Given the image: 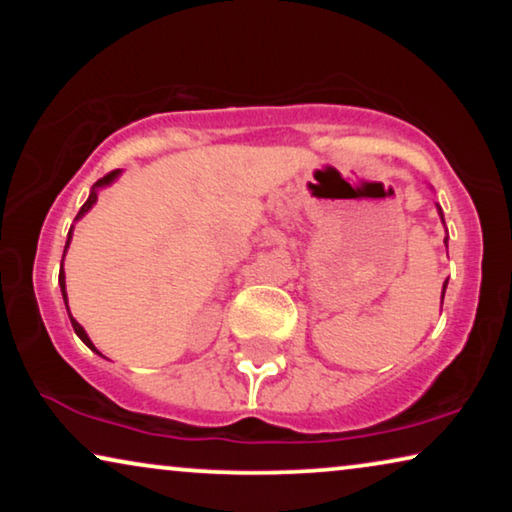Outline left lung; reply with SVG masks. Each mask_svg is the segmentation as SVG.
<instances>
[{
	"label": "left lung",
	"mask_w": 512,
	"mask_h": 512,
	"mask_svg": "<svg viewBox=\"0 0 512 512\" xmlns=\"http://www.w3.org/2000/svg\"><path fill=\"white\" fill-rule=\"evenodd\" d=\"M438 214H440V219H443V209L438 207ZM443 223H445V219H443ZM445 242H447V237H445ZM445 289H447V282L443 284V298H445Z\"/></svg>",
	"instance_id": "obj_1"
}]
</instances>
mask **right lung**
<instances>
[{"mask_svg": "<svg viewBox=\"0 0 512 512\" xmlns=\"http://www.w3.org/2000/svg\"><path fill=\"white\" fill-rule=\"evenodd\" d=\"M118 174H121V170H114V172H109V174H107V177H102V179H97V181H95L93 191H90V195H88V200H86V202H83V207L79 209V214H76V219H81V216H83V214H88V212H90V207H93V205H95V202H97V188H102V186H109V184H111V181H114V179L118 177ZM69 240H72V230H69V235H67V244H65V254H67ZM65 254H62V261H65ZM60 289H62V298H65V305H67V291H65V270H62V268H60ZM67 312H69V305H67ZM69 321H72V326H74V333H76V335H79V338H81L83 342H86V345H88L90 349H93V352H97V349H95V345H93V342H90V338H88V333H86V331H83V326L79 324V321H76V319L72 317V314H69ZM97 354H100V352H97Z\"/></svg>", "mask_w": 512, "mask_h": 512, "instance_id": "right-lung-1", "label": "right lung"}]
</instances>
